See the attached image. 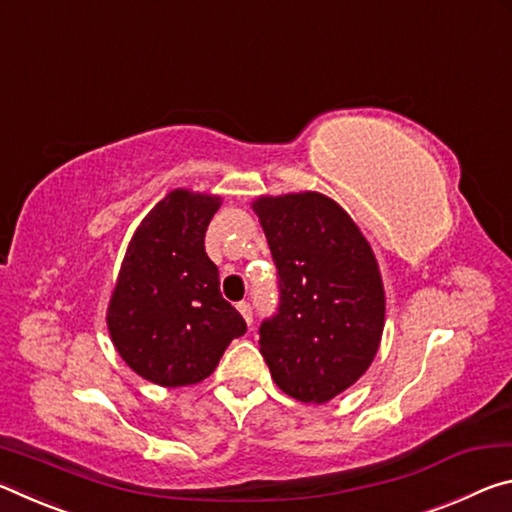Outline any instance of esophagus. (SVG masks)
Segmentation results:
<instances>
[{
  "label": "esophagus",
  "mask_w": 512,
  "mask_h": 512,
  "mask_svg": "<svg viewBox=\"0 0 512 512\" xmlns=\"http://www.w3.org/2000/svg\"><path fill=\"white\" fill-rule=\"evenodd\" d=\"M236 308H238V313L245 317V322L251 326V306L247 304V301H240V304H236Z\"/></svg>",
  "instance_id": "esophagus-1"
}]
</instances>
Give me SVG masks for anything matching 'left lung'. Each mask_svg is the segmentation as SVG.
<instances>
[{"instance_id": "8db88e82", "label": "left lung", "mask_w": 512, "mask_h": 512, "mask_svg": "<svg viewBox=\"0 0 512 512\" xmlns=\"http://www.w3.org/2000/svg\"><path fill=\"white\" fill-rule=\"evenodd\" d=\"M279 270V313L261 326L274 383L326 404L367 372L385 324V290L370 242L338 201L315 190L251 201Z\"/></svg>"}]
</instances>
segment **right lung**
Segmentation results:
<instances>
[{"instance_id": "1", "label": "right lung", "mask_w": 512, "mask_h": 512, "mask_svg": "<svg viewBox=\"0 0 512 512\" xmlns=\"http://www.w3.org/2000/svg\"><path fill=\"white\" fill-rule=\"evenodd\" d=\"M222 197L177 188L138 224L124 254L106 324L133 372L163 388L208 379L247 331L220 292L204 236Z\"/></svg>"}]
</instances>
